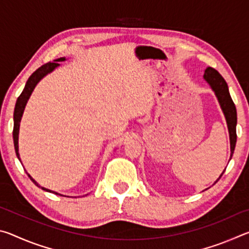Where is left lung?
Masks as SVG:
<instances>
[{"mask_svg":"<svg viewBox=\"0 0 249 249\" xmlns=\"http://www.w3.org/2000/svg\"><path fill=\"white\" fill-rule=\"evenodd\" d=\"M204 79L205 81L210 84V87L212 88V90L215 93L216 98L218 100V103L221 105V108L223 113H224L227 127H229V133H230V142H231V158L233 156L235 145H236V138H237V135H236V124H237V113H236V107L235 104L231 100L229 91V87H227V83L225 80L223 79L222 75L217 72L215 69L208 67L204 71ZM225 171V170H224ZM223 171V174H224ZM222 174V175H223ZM220 176V178L222 177ZM218 178L215 182L216 183Z\"/></svg>","mask_w":249,"mask_h":249,"instance_id":"8db88e82","label":"left lung"}]
</instances>
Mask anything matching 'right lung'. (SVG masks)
I'll return each mask as SVG.
<instances>
[{
    "instance_id": "1",
    "label": "right lung",
    "mask_w": 249,
    "mask_h": 249,
    "mask_svg": "<svg viewBox=\"0 0 249 249\" xmlns=\"http://www.w3.org/2000/svg\"><path fill=\"white\" fill-rule=\"evenodd\" d=\"M66 58L62 57V58H58L56 60H53V62H48V64H45L40 67V68L37 69L35 72H34L31 77L28 78L26 84H25V88L22 93L18 98V101H16V104H15V108H14V128H13V140H14V147H15V153L16 156H18V158L19 159L20 161V158H19V154H18V133H19V123H20V120H22V116H23V113H24V109L25 107H26V103L29 99V96L33 93L34 89H35L36 84L38 83L41 79H43L45 75H47L48 73L52 72V71L57 68L59 66V61H65ZM29 178L33 181L34 183H35L37 187H39L43 189L45 191H48V192H53V193H56L58 195L57 192L52 191V190H48V189H46L44 187H40V185L36 182L35 180H34L31 176L28 175Z\"/></svg>"
}]
</instances>
